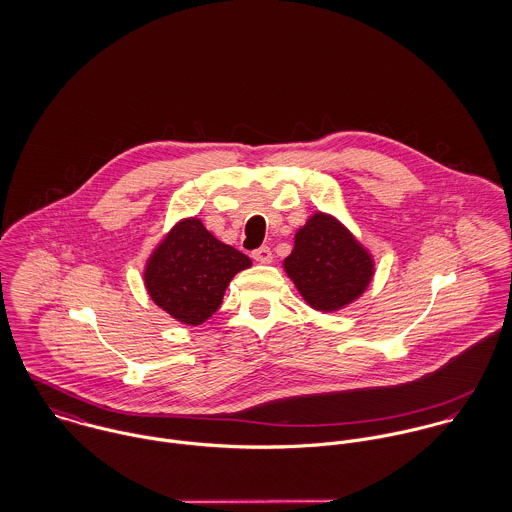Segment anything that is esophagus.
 <instances>
[{
  "instance_id": "34e87169",
  "label": "esophagus",
  "mask_w": 512,
  "mask_h": 512,
  "mask_svg": "<svg viewBox=\"0 0 512 512\" xmlns=\"http://www.w3.org/2000/svg\"><path fill=\"white\" fill-rule=\"evenodd\" d=\"M252 258L258 262V264H270L272 262V250L270 246H260L252 252Z\"/></svg>"
}]
</instances>
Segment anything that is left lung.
<instances>
[{"instance_id": "8db88e82", "label": "left lung", "mask_w": 512, "mask_h": 512, "mask_svg": "<svg viewBox=\"0 0 512 512\" xmlns=\"http://www.w3.org/2000/svg\"><path fill=\"white\" fill-rule=\"evenodd\" d=\"M284 268L303 299L317 311H337L355 301L372 280V256L331 215L315 213L295 232Z\"/></svg>"}]
</instances>
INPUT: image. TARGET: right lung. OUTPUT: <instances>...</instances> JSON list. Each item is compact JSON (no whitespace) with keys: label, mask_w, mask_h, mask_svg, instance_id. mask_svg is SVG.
<instances>
[{"label":"right lung","mask_w":512,"mask_h":512,"mask_svg":"<svg viewBox=\"0 0 512 512\" xmlns=\"http://www.w3.org/2000/svg\"><path fill=\"white\" fill-rule=\"evenodd\" d=\"M252 260L217 240L199 219L177 222L146 266L147 293L173 319L205 323L222 303L230 280Z\"/></svg>","instance_id":"right-lung-1"}]
</instances>
